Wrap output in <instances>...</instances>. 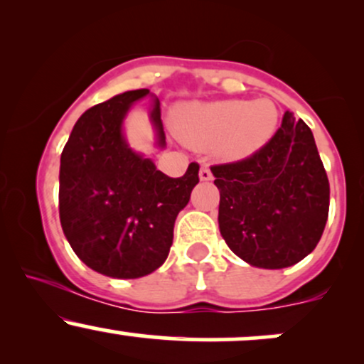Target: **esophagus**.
<instances>
[{
	"label": "esophagus",
	"instance_id": "esophagus-1",
	"mask_svg": "<svg viewBox=\"0 0 364 364\" xmlns=\"http://www.w3.org/2000/svg\"><path fill=\"white\" fill-rule=\"evenodd\" d=\"M198 176H200V179H202V181H210L212 178V171L207 168V166H203L202 169H200V173H198Z\"/></svg>",
	"mask_w": 364,
	"mask_h": 364
}]
</instances>
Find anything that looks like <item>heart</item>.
<instances>
[{"label": "heart", "mask_w": 364, "mask_h": 364, "mask_svg": "<svg viewBox=\"0 0 364 364\" xmlns=\"http://www.w3.org/2000/svg\"><path fill=\"white\" fill-rule=\"evenodd\" d=\"M277 107L269 99L186 104L174 118L178 136L190 147L215 150L228 161L253 156L272 139Z\"/></svg>", "instance_id": "heart-1"}]
</instances>
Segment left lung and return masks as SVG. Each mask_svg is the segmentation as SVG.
Instances as JSON below:
<instances>
[{
    "instance_id": "8db88e82",
    "label": "left lung",
    "mask_w": 364,
    "mask_h": 364,
    "mask_svg": "<svg viewBox=\"0 0 364 364\" xmlns=\"http://www.w3.org/2000/svg\"><path fill=\"white\" fill-rule=\"evenodd\" d=\"M210 171L220 191V235L237 257L260 269H284L315 250L327 224L330 186L303 119L286 111L258 152Z\"/></svg>"
}]
</instances>
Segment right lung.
Masks as SVG:
<instances>
[{"label": "right lung", "instance_id": "right-lung-1", "mask_svg": "<svg viewBox=\"0 0 364 364\" xmlns=\"http://www.w3.org/2000/svg\"><path fill=\"white\" fill-rule=\"evenodd\" d=\"M147 94L129 90L87 109L61 152L63 232L87 267L114 279L144 277L166 262L174 220L198 183L196 162L181 178H169L128 147L123 119ZM150 119L159 147H164L159 99Z\"/></svg>", "mask_w": 364, "mask_h": 364}]
</instances>
